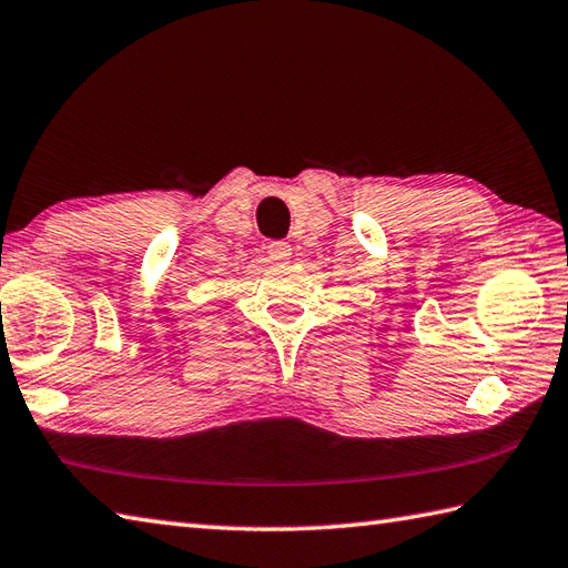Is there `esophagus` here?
Returning a JSON list of instances; mask_svg holds the SVG:
<instances>
[{"label": "esophagus", "instance_id": "obj_1", "mask_svg": "<svg viewBox=\"0 0 568 568\" xmlns=\"http://www.w3.org/2000/svg\"><path fill=\"white\" fill-rule=\"evenodd\" d=\"M268 255L273 261H287L293 255V248H291V243H285V241H273L271 246H268Z\"/></svg>", "mask_w": 568, "mask_h": 568}]
</instances>
